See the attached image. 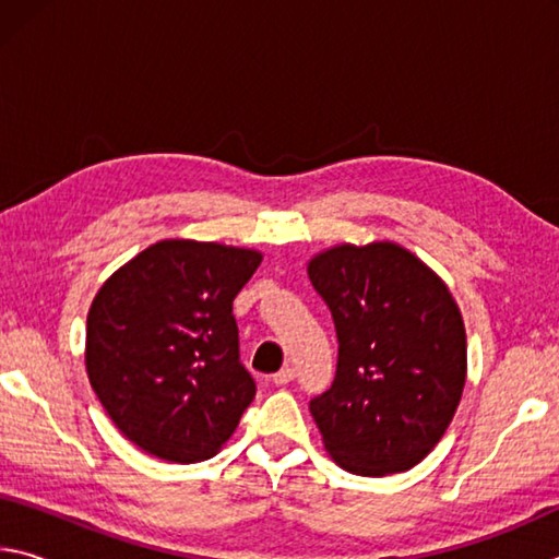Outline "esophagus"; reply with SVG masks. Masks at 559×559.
I'll return each mask as SVG.
<instances>
[{
	"label": "esophagus",
	"mask_w": 559,
	"mask_h": 559,
	"mask_svg": "<svg viewBox=\"0 0 559 559\" xmlns=\"http://www.w3.org/2000/svg\"><path fill=\"white\" fill-rule=\"evenodd\" d=\"M293 377H296V370H293V367H283L281 372L273 374V382H276V384H288V382H293Z\"/></svg>",
	"instance_id": "1"
}]
</instances>
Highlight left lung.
<instances>
[{
	"label": "left lung",
	"mask_w": 559,
	"mask_h": 559,
	"mask_svg": "<svg viewBox=\"0 0 559 559\" xmlns=\"http://www.w3.org/2000/svg\"><path fill=\"white\" fill-rule=\"evenodd\" d=\"M333 313L337 370L310 414L340 468L390 476L441 441L466 384V328L437 273L392 241L340 243L308 263Z\"/></svg>",
	"instance_id": "1"
}]
</instances>
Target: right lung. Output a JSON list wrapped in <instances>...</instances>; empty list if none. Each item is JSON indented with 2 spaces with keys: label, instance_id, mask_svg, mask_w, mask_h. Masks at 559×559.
I'll return each instance as SVG.
<instances>
[{
  "label": "right lung",
  "instance_id": "add662e5",
  "mask_svg": "<svg viewBox=\"0 0 559 559\" xmlns=\"http://www.w3.org/2000/svg\"><path fill=\"white\" fill-rule=\"evenodd\" d=\"M261 253L165 239L103 283L88 310L86 372L112 424L169 463L212 459L253 402L231 302Z\"/></svg>",
  "mask_w": 559,
  "mask_h": 559
}]
</instances>
